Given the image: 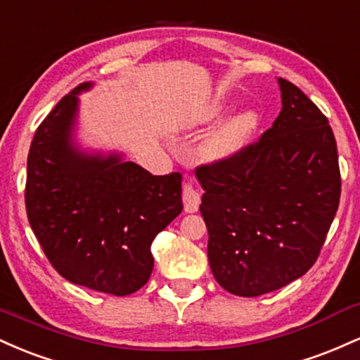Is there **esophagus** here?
I'll return each mask as SVG.
<instances>
[{"mask_svg": "<svg viewBox=\"0 0 360 360\" xmlns=\"http://www.w3.org/2000/svg\"><path fill=\"white\" fill-rule=\"evenodd\" d=\"M183 203L186 213H196L201 203L200 193L193 188V184L189 181H184L183 183Z\"/></svg>", "mask_w": 360, "mask_h": 360, "instance_id": "1", "label": "esophagus"}]
</instances>
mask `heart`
<instances>
[{"label": "heart", "instance_id": "heart-1", "mask_svg": "<svg viewBox=\"0 0 360 360\" xmlns=\"http://www.w3.org/2000/svg\"><path fill=\"white\" fill-rule=\"evenodd\" d=\"M235 101L230 98H213L203 106L196 108L183 120L188 130H205L225 118L233 110ZM262 117L255 108H243L225 118L212 134L201 142L198 154L205 162H223L233 159L250 143L257 134Z\"/></svg>", "mask_w": 360, "mask_h": 360}]
</instances>
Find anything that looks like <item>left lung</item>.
Returning a JSON list of instances; mask_svg holds the SVG:
<instances>
[{
	"label": "left lung",
	"instance_id": "8db88e82",
	"mask_svg": "<svg viewBox=\"0 0 360 360\" xmlns=\"http://www.w3.org/2000/svg\"><path fill=\"white\" fill-rule=\"evenodd\" d=\"M278 84L283 108L259 142L196 171L210 267L223 289L243 298L308 272L340 201L328 120L292 82Z\"/></svg>",
	"mask_w": 360,
	"mask_h": 360
}]
</instances>
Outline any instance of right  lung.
<instances>
[{
  "label": "right lung",
  "mask_w": 360,
  "mask_h": 360,
  "mask_svg": "<svg viewBox=\"0 0 360 360\" xmlns=\"http://www.w3.org/2000/svg\"><path fill=\"white\" fill-rule=\"evenodd\" d=\"M82 82L37 128L27 160L28 221L69 283L127 296L154 269L155 235L183 212L179 172L152 176L120 152L82 150L74 139Z\"/></svg>",
  "instance_id": "right-lung-1"
}]
</instances>
